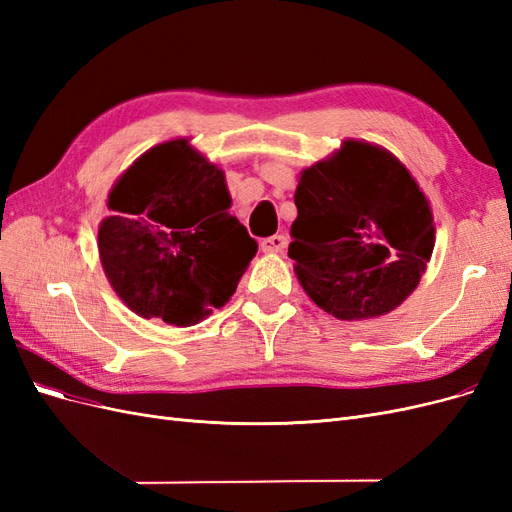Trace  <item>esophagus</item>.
<instances>
[{
    "instance_id": "esophagus-1",
    "label": "esophagus",
    "mask_w": 512,
    "mask_h": 512,
    "mask_svg": "<svg viewBox=\"0 0 512 512\" xmlns=\"http://www.w3.org/2000/svg\"><path fill=\"white\" fill-rule=\"evenodd\" d=\"M288 245V239L284 237V235H273V237H267V239H262V243H260V247H262V252H284V247Z\"/></svg>"
}]
</instances>
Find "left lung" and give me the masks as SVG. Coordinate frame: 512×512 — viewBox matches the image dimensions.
<instances>
[{"instance_id":"8db88e82","label":"left lung","mask_w":512,"mask_h":512,"mask_svg":"<svg viewBox=\"0 0 512 512\" xmlns=\"http://www.w3.org/2000/svg\"><path fill=\"white\" fill-rule=\"evenodd\" d=\"M288 256L303 290L339 320L391 312L421 282L433 250L425 194L397 158L346 141L303 170Z\"/></svg>"}]
</instances>
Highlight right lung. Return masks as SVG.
<instances>
[{
  "label": "right lung",
  "mask_w": 512,
  "mask_h": 512,
  "mask_svg": "<svg viewBox=\"0 0 512 512\" xmlns=\"http://www.w3.org/2000/svg\"><path fill=\"white\" fill-rule=\"evenodd\" d=\"M98 230L108 282L132 312L177 327L207 318L237 290L258 252L228 213L224 173L185 138L149 149L108 194Z\"/></svg>",
  "instance_id": "1"
}]
</instances>
